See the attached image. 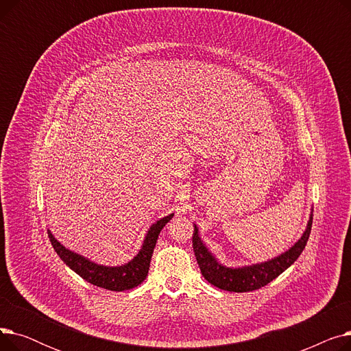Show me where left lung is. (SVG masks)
I'll list each match as a JSON object with an SVG mask.
<instances>
[{
    "label": "left lung",
    "instance_id": "8db88e82",
    "mask_svg": "<svg viewBox=\"0 0 351 351\" xmlns=\"http://www.w3.org/2000/svg\"><path fill=\"white\" fill-rule=\"evenodd\" d=\"M311 223H313V215H310L307 228L303 236L299 239V242L294 243V246H291L287 252L282 253L280 256L263 263H257V265L245 266V267H236V269L220 265L216 261V257L204 245V242L200 241L196 225H195V233L192 237L193 252H195L202 274H204V278L210 285L228 291H236V293L252 291L270 283L273 279L278 278L279 274H282L287 267H290L294 262L298 261V257L302 254L308 241V236L311 232Z\"/></svg>",
    "mask_w": 351,
    "mask_h": 351
}]
</instances>
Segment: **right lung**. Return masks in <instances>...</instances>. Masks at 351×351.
Returning <instances> with one entry per match:
<instances>
[{
    "instance_id": "right-lung-1",
    "label": "right lung",
    "mask_w": 351,
    "mask_h": 351,
    "mask_svg": "<svg viewBox=\"0 0 351 351\" xmlns=\"http://www.w3.org/2000/svg\"><path fill=\"white\" fill-rule=\"evenodd\" d=\"M172 216L173 215L165 216L159 219L156 223H154L145 236V241L139 253L131 262L117 267L97 265L94 262L88 261L86 257L65 249L57 239L52 236L49 230H48V237L53 250L57 252V254L61 257V261L69 269H72L77 274H80L81 278L85 279L88 283L106 289V290L123 291V290L136 287L146 279L147 271H149V263L152 259V253L158 241V236L163 229V226L172 219Z\"/></svg>"
}]
</instances>
